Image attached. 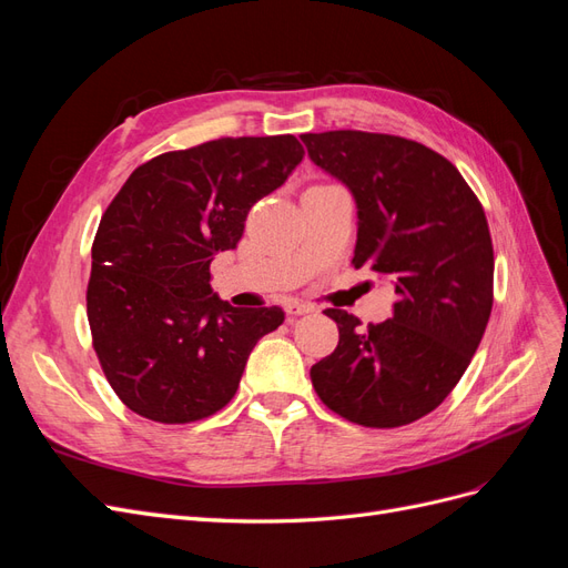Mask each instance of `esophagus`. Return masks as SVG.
Returning a JSON list of instances; mask_svg holds the SVG:
<instances>
[{
	"mask_svg": "<svg viewBox=\"0 0 568 568\" xmlns=\"http://www.w3.org/2000/svg\"><path fill=\"white\" fill-rule=\"evenodd\" d=\"M284 311H286V317L288 320H294V317H301V315H311L315 307L311 305V303H301V301H288L286 305H284Z\"/></svg>",
	"mask_w": 568,
	"mask_h": 568,
	"instance_id": "1",
	"label": "esophagus"
}]
</instances>
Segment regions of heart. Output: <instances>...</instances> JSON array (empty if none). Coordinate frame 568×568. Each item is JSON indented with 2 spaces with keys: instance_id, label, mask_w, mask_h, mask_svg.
Masks as SVG:
<instances>
[{
  "instance_id": "obj_1",
  "label": "heart",
  "mask_w": 568,
  "mask_h": 568,
  "mask_svg": "<svg viewBox=\"0 0 568 568\" xmlns=\"http://www.w3.org/2000/svg\"><path fill=\"white\" fill-rule=\"evenodd\" d=\"M315 186H320V184H315Z\"/></svg>"
}]
</instances>
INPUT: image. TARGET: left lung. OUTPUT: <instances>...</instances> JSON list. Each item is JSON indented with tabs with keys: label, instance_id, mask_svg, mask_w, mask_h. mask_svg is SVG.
I'll return each mask as SVG.
<instances>
[{
	"label": "left lung",
	"instance_id": "8db88e82",
	"mask_svg": "<svg viewBox=\"0 0 568 568\" xmlns=\"http://www.w3.org/2000/svg\"><path fill=\"white\" fill-rule=\"evenodd\" d=\"M322 170L357 203L353 265L395 284L393 317L359 326L338 307V346L311 369L343 419L395 428L436 409L462 379L493 311V242L484 205L459 170L395 134H301Z\"/></svg>",
	"mask_w": 568,
	"mask_h": 568
}]
</instances>
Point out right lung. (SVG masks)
Returning a JSON list of instances; mask_svg holds the SVG:
<instances>
[{"label":"right lung","mask_w":568,"mask_h":568,"mask_svg":"<svg viewBox=\"0 0 568 568\" xmlns=\"http://www.w3.org/2000/svg\"><path fill=\"white\" fill-rule=\"evenodd\" d=\"M294 134L220 136L142 163L101 215L88 320L115 395L136 415L189 424L225 407L282 307H232L211 261L244 234L253 203L303 161Z\"/></svg>","instance_id":"1"}]
</instances>
